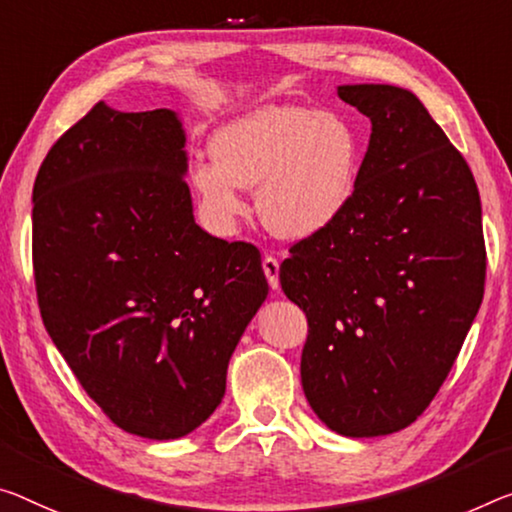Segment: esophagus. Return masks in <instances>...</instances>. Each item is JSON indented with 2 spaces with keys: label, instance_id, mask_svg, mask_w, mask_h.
<instances>
[{
  "label": "esophagus",
  "instance_id": "obj_1",
  "mask_svg": "<svg viewBox=\"0 0 512 512\" xmlns=\"http://www.w3.org/2000/svg\"><path fill=\"white\" fill-rule=\"evenodd\" d=\"M263 272L272 290H279V261L274 256L263 258Z\"/></svg>",
  "mask_w": 512,
  "mask_h": 512
}]
</instances>
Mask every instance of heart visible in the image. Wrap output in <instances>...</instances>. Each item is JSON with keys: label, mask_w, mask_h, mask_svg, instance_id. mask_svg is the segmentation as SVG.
<instances>
[{"label": "heart", "mask_w": 512, "mask_h": 512, "mask_svg": "<svg viewBox=\"0 0 512 512\" xmlns=\"http://www.w3.org/2000/svg\"><path fill=\"white\" fill-rule=\"evenodd\" d=\"M212 162L192 169L201 210L229 231L247 212L240 187L256 190L263 224L286 240L332 226L355 194L359 135L343 114L267 105L224 125L210 141Z\"/></svg>", "instance_id": "obj_1"}]
</instances>
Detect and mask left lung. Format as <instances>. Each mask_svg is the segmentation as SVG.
Wrapping results in <instances>:
<instances>
[{
    "instance_id": "1",
    "label": "left lung",
    "mask_w": 512,
    "mask_h": 512,
    "mask_svg": "<svg viewBox=\"0 0 512 512\" xmlns=\"http://www.w3.org/2000/svg\"><path fill=\"white\" fill-rule=\"evenodd\" d=\"M371 119L355 194L290 247L283 293L306 313L302 389L345 437L414 423L458 359L485 288L474 174L412 91L338 86Z\"/></svg>"
}]
</instances>
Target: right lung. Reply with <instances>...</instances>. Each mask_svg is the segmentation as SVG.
I'll use <instances>...</instances> for the list:
<instances>
[{
	"mask_svg": "<svg viewBox=\"0 0 512 512\" xmlns=\"http://www.w3.org/2000/svg\"><path fill=\"white\" fill-rule=\"evenodd\" d=\"M171 109L98 102L34 183L45 329L84 391L130 435L178 439L217 410L226 368L267 297L261 254L194 222Z\"/></svg>",
	"mask_w": 512,
	"mask_h": 512,
	"instance_id": "1",
	"label": "right lung"
}]
</instances>
